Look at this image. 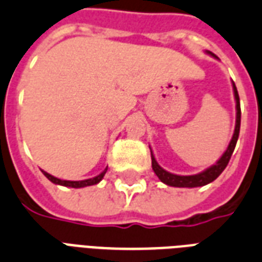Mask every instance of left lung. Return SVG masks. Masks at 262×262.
Masks as SVG:
<instances>
[{
    "mask_svg": "<svg viewBox=\"0 0 262 262\" xmlns=\"http://www.w3.org/2000/svg\"><path fill=\"white\" fill-rule=\"evenodd\" d=\"M210 53V52H207ZM211 56H214L213 53H210ZM215 57V56H214ZM233 85V96H235V100H236V125H235V132H233V136L231 141H229V145L227 151L223 154V157L220 158L219 161L215 162V165L210 166L206 170H203L202 173H198V174L193 176H179L173 174V173H169L165 169L158 165V162L155 161V157H154L152 151H151V159H152V170L155 171V174L158 176V179L161 180L162 183H165L166 185H170V187H179V188H193V187H203V185L209 184L211 181H214L217 177H219L224 169L228 165L229 159H231V155H232L233 149H235V145H236L237 137H239V130H241V103H239V95H237L236 86L235 83Z\"/></svg>",
    "mask_w": 262,
    "mask_h": 262,
    "instance_id": "left-lung-1",
    "label": "left lung"
}]
</instances>
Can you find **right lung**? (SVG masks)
Returning a JSON list of instances; mask_svg holds the SVG:
<instances>
[{
  "label": "right lung",
  "mask_w": 262,
  "mask_h": 262,
  "mask_svg": "<svg viewBox=\"0 0 262 262\" xmlns=\"http://www.w3.org/2000/svg\"><path fill=\"white\" fill-rule=\"evenodd\" d=\"M105 171H107V169H104V170L101 171L99 176H96V177H93V179H88V180H81V181H70V180H60L57 179V177H53L52 174H49V173H47V171H43L42 173L45 174V177H47L48 180H51L53 184H59V185H64V187H70V188H83V187H88V185H95L97 184V183H100L101 181V179L104 177Z\"/></svg>",
  "instance_id": "right-lung-1"
}]
</instances>
